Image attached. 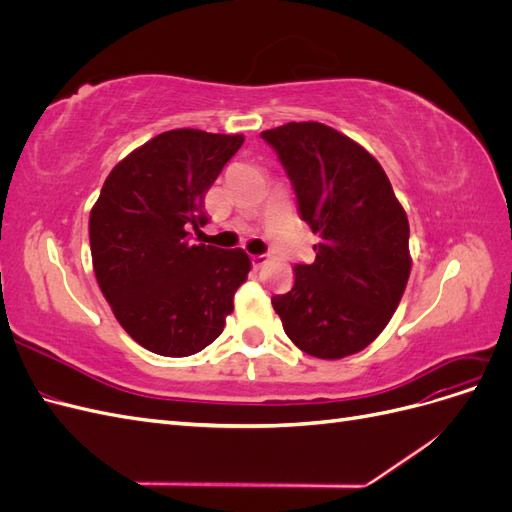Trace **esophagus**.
<instances>
[{
  "label": "esophagus",
  "instance_id": "1",
  "mask_svg": "<svg viewBox=\"0 0 512 512\" xmlns=\"http://www.w3.org/2000/svg\"><path fill=\"white\" fill-rule=\"evenodd\" d=\"M267 262V256L265 254H256V256H252V265H254V269H260L262 265H265Z\"/></svg>",
  "mask_w": 512,
  "mask_h": 512
}]
</instances>
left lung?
I'll return each mask as SVG.
<instances>
[{
	"instance_id": "obj_1",
	"label": "left lung",
	"mask_w": 512,
	"mask_h": 512,
	"mask_svg": "<svg viewBox=\"0 0 512 512\" xmlns=\"http://www.w3.org/2000/svg\"><path fill=\"white\" fill-rule=\"evenodd\" d=\"M280 158L301 220L320 235L312 265L271 299L294 346L344 359L382 333L410 277V226L391 181L359 143L324 123L290 121L260 134Z\"/></svg>"
}]
</instances>
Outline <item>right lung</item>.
Segmentation results:
<instances>
[{"mask_svg": "<svg viewBox=\"0 0 512 512\" xmlns=\"http://www.w3.org/2000/svg\"><path fill=\"white\" fill-rule=\"evenodd\" d=\"M241 134L170 130L123 158L89 215L96 280L134 342L190 356L220 337L252 262L243 250L190 241L209 222L205 194Z\"/></svg>", "mask_w": 512, "mask_h": 512, "instance_id": "1", "label": "right lung"}]
</instances>
